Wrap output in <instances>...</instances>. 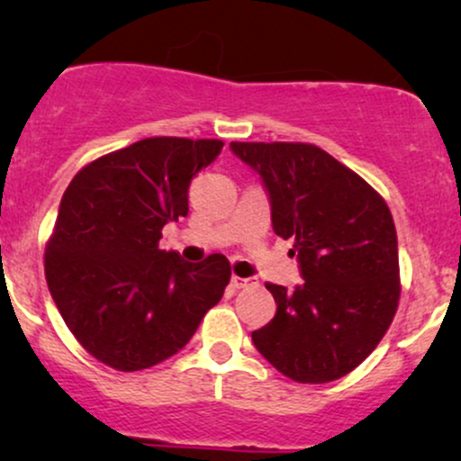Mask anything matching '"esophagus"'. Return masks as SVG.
<instances>
[{
    "mask_svg": "<svg viewBox=\"0 0 461 461\" xmlns=\"http://www.w3.org/2000/svg\"><path fill=\"white\" fill-rule=\"evenodd\" d=\"M231 285H234V288H253V285H258V282L251 277H238V275H231Z\"/></svg>",
    "mask_w": 461,
    "mask_h": 461,
    "instance_id": "1",
    "label": "esophagus"
}]
</instances>
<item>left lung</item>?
<instances>
[{"mask_svg":"<svg viewBox=\"0 0 461 461\" xmlns=\"http://www.w3.org/2000/svg\"><path fill=\"white\" fill-rule=\"evenodd\" d=\"M262 179L275 234L293 238L303 284H267L277 303L251 333L299 384L345 377L388 331L399 305V247L385 201L330 153L305 142H231Z\"/></svg>","mask_w":461,"mask_h":461,"instance_id":"left-lung-1","label":"left lung"}]
</instances>
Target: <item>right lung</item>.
Listing matches in <instances>:
<instances>
[{"label":"right lung","instance_id":"obj_1","mask_svg":"<svg viewBox=\"0 0 461 461\" xmlns=\"http://www.w3.org/2000/svg\"><path fill=\"white\" fill-rule=\"evenodd\" d=\"M221 149V140L145 139L86 164L62 194L47 285L79 345L110 368L176 356L223 297L225 256L186 262L158 247L162 227L188 214L190 179Z\"/></svg>","mask_w":461,"mask_h":461}]
</instances>
